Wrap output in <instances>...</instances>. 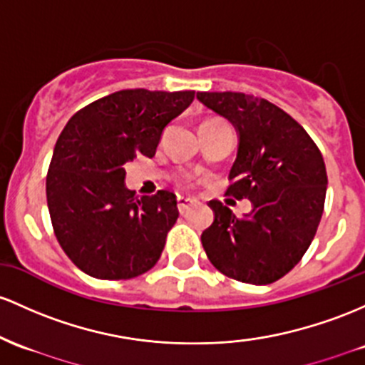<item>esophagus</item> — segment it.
<instances>
[{
    "mask_svg": "<svg viewBox=\"0 0 365 365\" xmlns=\"http://www.w3.org/2000/svg\"><path fill=\"white\" fill-rule=\"evenodd\" d=\"M176 202H178V211L183 215L190 210V206H194L195 199L185 197V195H178V197H176Z\"/></svg>",
    "mask_w": 365,
    "mask_h": 365,
    "instance_id": "obj_1",
    "label": "esophagus"
}]
</instances>
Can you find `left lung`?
I'll return each instance as SVG.
<instances>
[{
  "mask_svg": "<svg viewBox=\"0 0 365 365\" xmlns=\"http://www.w3.org/2000/svg\"><path fill=\"white\" fill-rule=\"evenodd\" d=\"M197 100L234 124L239 145L227 195L253 206L237 218L210 201L215 220L201 235L204 251L227 277L255 286L275 282L303 258L322 218V154L302 124L265 98L197 91Z\"/></svg>",
  "mask_w": 365,
  "mask_h": 365,
  "instance_id": "8db88e82",
  "label": "left lung"
}]
</instances>
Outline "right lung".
Instances as JSON below:
<instances>
[{"instance_id":"obj_1","label":"right lung","mask_w":365,"mask_h":365,"mask_svg":"<svg viewBox=\"0 0 365 365\" xmlns=\"http://www.w3.org/2000/svg\"><path fill=\"white\" fill-rule=\"evenodd\" d=\"M195 91L121 90L76 112L55 143L46 175L51 225L76 267L95 279L121 280L158 263L178 218L176 195H137L124 164L152 158L164 128Z\"/></svg>"}]
</instances>
